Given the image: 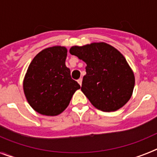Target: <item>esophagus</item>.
Instances as JSON below:
<instances>
[{"label":"esophagus","mask_w":157,"mask_h":157,"mask_svg":"<svg viewBox=\"0 0 157 157\" xmlns=\"http://www.w3.org/2000/svg\"><path fill=\"white\" fill-rule=\"evenodd\" d=\"M78 84H79L80 86H82V79L81 78H80L79 79H78Z\"/></svg>","instance_id":"1"}]
</instances>
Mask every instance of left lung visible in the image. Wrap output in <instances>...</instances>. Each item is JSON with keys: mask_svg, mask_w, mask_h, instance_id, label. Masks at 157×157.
<instances>
[{"mask_svg": "<svg viewBox=\"0 0 157 157\" xmlns=\"http://www.w3.org/2000/svg\"><path fill=\"white\" fill-rule=\"evenodd\" d=\"M70 53L86 63L81 90L102 112H115L128 102L135 78L120 51L105 42L71 47Z\"/></svg>", "mask_w": 157, "mask_h": 157, "instance_id": "8db88e82", "label": "left lung"}]
</instances>
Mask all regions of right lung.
<instances>
[{
    "label": "right lung",
    "instance_id": "1",
    "mask_svg": "<svg viewBox=\"0 0 157 157\" xmlns=\"http://www.w3.org/2000/svg\"><path fill=\"white\" fill-rule=\"evenodd\" d=\"M67 49L56 45L41 50L32 59L23 79V92L32 109L56 116L67 109L80 86L65 65Z\"/></svg>",
    "mask_w": 157,
    "mask_h": 157
}]
</instances>
